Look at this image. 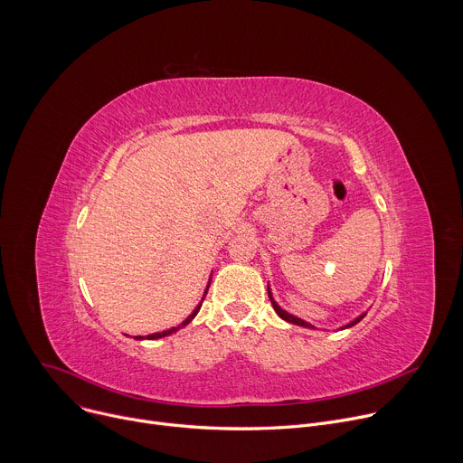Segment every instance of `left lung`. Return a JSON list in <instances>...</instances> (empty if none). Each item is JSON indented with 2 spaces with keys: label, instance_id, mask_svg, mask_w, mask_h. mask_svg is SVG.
<instances>
[{
  "label": "left lung",
  "instance_id": "8db88e82",
  "mask_svg": "<svg viewBox=\"0 0 463 463\" xmlns=\"http://www.w3.org/2000/svg\"><path fill=\"white\" fill-rule=\"evenodd\" d=\"M268 293H269V298H271V304H273V307H275V311H277V315L280 317V318H284L286 322H291V324H297V326H302V327H309V329H317L313 324H309V322H306L304 318H300V317H295L293 313H288L284 307H280L279 306V302L273 298V293H271V288H269V284H268ZM366 317V311L364 313H361L359 317H355L354 320H350L348 324H345V326H341L339 329H346V327H352V326H355L359 320H363Z\"/></svg>",
  "mask_w": 463,
  "mask_h": 463
}]
</instances>
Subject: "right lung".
I'll use <instances>...</instances> for the list:
<instances>
[{"instance_id":"obj_1","label":"right lung","mask_w":463,"mask_h":463,"mask_svg":"<svg viewBox=\"0 0 463 463\" xmlns=\"http://www.w3.org/2000/svg\"><path fill=\"white\" fill-rule=\"evenodd\" d=\"M211 280L213 279H209V284H207V288H205V293H203V297H202V300H200V304H197L195 307H194V311L181 322V324H177V326H174V327H170V329H165V332H157V334H150V335H136L134 339H137V341H156V339H161V337H168V335H172V334H175L177 329H181V327H184L186 324H190L192 322V318L197 315V311H200V307H202V304H203V300H205V295H207V291H209V286H211Z\"/></svg>"}]
</instances>
